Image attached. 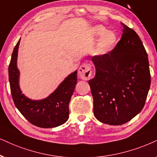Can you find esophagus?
Wrapping results in <instances>:
<instances>
[{
	"instance_id": "obj_1",
	"label": "esophagus",
	"mask_w": 157,
	"mask_h": 157,
	"mask_svg": "<svg viewBox=\"0 0 157 157\" xmlns=\"http://www.w3.org/2000/svg\"><path fill=\"white\" fill-rule=\"evenodd\" d=\"M78 75L80 79L83 80H88L92 75V71L90 65L88 64H83L78 69Z\"/></svg>"
}]
</instances>
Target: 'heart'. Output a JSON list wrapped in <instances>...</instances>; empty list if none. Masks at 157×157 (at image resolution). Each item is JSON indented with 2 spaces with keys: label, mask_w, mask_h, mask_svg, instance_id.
Wrapping results in <instances>:
<instances>
[{
  "label": "heart",
  "mask_w": 157,
  "mask_h": 157,
  "mask_svg": "<svg viewBox=\"0 0 157 157\" xmlns=\"http://www.w3.org/2000/svg\"><path fill=\"white\" fill-rule=\"evenodd\" d=\"M93 35L96 37L101 36L93 51L94 54L97 56L104 55L109 51L117 39L114 33L112 31L107 32V29L102 25H98L93 28Z\"/></svg>",
  "instance_id": "b5f03b06"
}]
</instances>
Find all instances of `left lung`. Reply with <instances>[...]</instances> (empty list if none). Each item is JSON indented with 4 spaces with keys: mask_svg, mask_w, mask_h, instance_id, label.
<instances>
[{
    "mask_svg": "<svg viewBox=\"0 0 157 157\" xmlns=\"http://www.w3.org/2000/svg\"><path fill=\"white\" fill-rule=\"evenodd\" d=\"M121 40L112 51L91 60L96 76L88 81L97 120L120 125L144 108L151 85L148 55L141 40L122 23Z\"/></svg>",
    "mask_w": 157,
    "mask_h": 157,
    "instance_id": "left-lung-1",
    "label": "left lung"
}]
</instances>
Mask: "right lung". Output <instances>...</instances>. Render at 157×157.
<instances>
[{
    "label": "right lung",
    "mask_w": 157,
    "mask_h": 157,
    "mask_svg": "<svg viewBox=\"0 0 157 157\" xmlns=\"http://www.w3.org/2000/svg\"><path fill=\"white\" fill-rule=\"evenodd\" d=\"M19 43L20 39L13 49L9 67L10 88L16 107L31 124L39 128L61 125L69 119V104L77 84V70L68 75L45 98L32 100L23 94L19 87L20 73L17 68Z\"/></svg>",
    "instance_id": "right-lung-1"
}]
</instances>
